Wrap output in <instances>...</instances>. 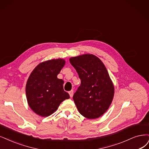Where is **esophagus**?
<instances>
[{
    "instance_id": "obj_1",
    "label": "esophagus",
    "mask_w": 149,
    "mask_h": 149,
    "mask_svg": "<svg viewBox=\"0 0 149 149\" xmlns=\"http://www.w3.org/2000/svg\"><path fill=\"white\" fill-rule=\"evenodd\" d=\"M69 94L70 95V97H72L73 96V94H74V91L73 90H71L70 91H69Z\"/></svg>"
}]
</instances>
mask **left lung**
Segmentation results:
<instances>
[{
	"label": "left lung",
	"instance_id": "8db88e82",
	"mask_svg": "<svg viewBox=\"0 0 149 149\" xmlns=\"http://www.w3.org/2000/svg\"><path fill=\"white\" fill-rule=\"evenodd\" d=\"M70 63L81 81L73 100L80 113L88 119L99 118L112 101L114 87L101 61L93 54L72 57Z\"/></svg>",
	"mask_w": 149,
	"mask_h": 149
}]
</instances>
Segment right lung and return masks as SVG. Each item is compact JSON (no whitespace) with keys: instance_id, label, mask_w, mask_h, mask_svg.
I'll use <instances>...</instances> for the list:
<instances>
[{"instance_id":"add662e5","label":"right lung","mask_w":149,"mask_h":149,"mask_svg":"<svg viewBox=\"0 0 149 149\" xmlns=\"http://www.w3.org/2000/svg\"><path fill=\"white\" fill-rule=\"evenodd\" d=\"M65 64L64 59H52L38 64L27 80L26 93L29 107L42 117L53 113L63 101L70 97L63 89L64 81L57 78Z\"/></svg>"}]
</instances>
